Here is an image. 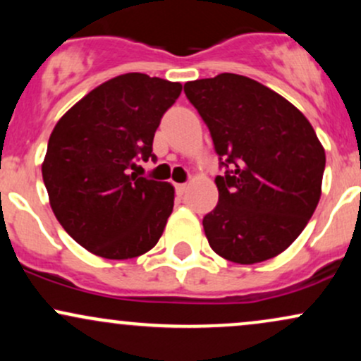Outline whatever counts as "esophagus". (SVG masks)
Listing matches in <instances>:
<instances>
[{"mask_svg":"<svg viewBox=\"0 0 361 361\" xmlns=\"http://www.w3.org/2000/svg\"><path fill=\"white\" fill-rule=\"evenodd\" d=\"M175 188L178 195H183L186 192V183H176Z\"/></svg>","mask_w":361,"mask_h":361,"instance_id":"esophagus-1","label":"esophagus"}]
</instances>
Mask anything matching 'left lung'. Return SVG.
Segmentation results:
<instances>
[{"instance_id":"obj_1","label":"left lung","mask_w":361,"mask_h":361,"mask_svg":"<svg viewBox=\"0 0 361 361\" xmlns=\"http://www.w3.org/2000/svg\"><path fill=\"white\" fill-rule=\"evenodd\" d=\"M226 166L204 217L210 247L239 264L275 258L299 238L321 198L326 154L304 114L251 78L185 82Z\"/></svg>"}]
</instances>
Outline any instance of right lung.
Here are the masks:
<instances>
[{"label":"right lung","instance_id":"obj_1","mask_svg":"<svg viewBox=\"0 0 361 361\" xmlns=\"http://www.w3.org/2000/svg\"><path fill=\"white\" fill-rule=\"evenodd\" d=\"M180 93V82L127 73L91 90L54 127L42 163L49 202L93 255L137 258L159 241L175 188L132 171L156 157V128Z\"/></svg>","mask_w":361,"mask_h":361}]
</instances>
